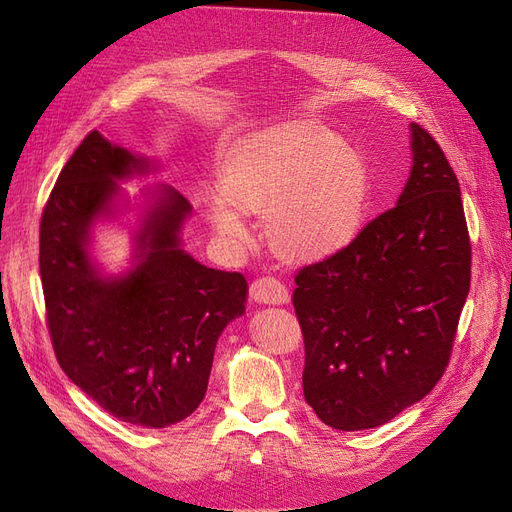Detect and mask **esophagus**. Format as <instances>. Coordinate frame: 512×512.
<instances>
[{"instance_id":"1","label":"esophagus","mask_w":512,"mask_h":512,"mask_svg":"<svg viewBox=\"0 0 512 512\" xmlns=\"http://www.w3.org/2000/svg\"><path fill=\"white\" fill-rule=\"evenodd\" d=\"M250 294L254 301L269 303V305L288 303V299H290L288 288L280 280H277V277H271V275L256 277L250 286Z\"/></svg>"}]
</instances>
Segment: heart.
Returning a JSON list of instances; mask_svg holds the SVG:
<instances>
[{
    "label": "heart",
    "instance_id": "b5f03b06",
    "mask_svg": "<svg viewBox=\"0 0 512 512\" xmlns=\"http://www.w3.org/2000/svg\"><path fill=\"white\" fill-rule=\"evenodd\" d=\"M222 196L209 220L235 247L250 239L245 213L269 218L277 250L297 260L331 256L356 237L369 194V173L352 145L316 121H288L254 134L230 153Z\"/></svg>",
    "mask_w": 512,
    "mask_h": 512
}]
</instances>
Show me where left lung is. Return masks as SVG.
Instances as JSON below:
<instances>
[{
	"instance_id": "left-lung-1",
	"label": "left lung",
	"mask_w": 512,
	"mask_h": 512,
	"mask_svg": "<svg viewBox=\"0 0 512 512\" xmlns=\"http://www.w3.org/2000/svg\"><path fill=\"white\" fill-rule=\"evenodd\" d=\"M412 173L397 205L344 250L294 275L303 395L339 431L389 423L442 378L472 275L459 181L412 123Z\"/></svg>"
}]
</instances>
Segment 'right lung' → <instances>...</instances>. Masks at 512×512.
Here are the masks:
<instances>
[{
  "label": "right lung",
  "mask_w": 512,
  "mask_h": 512,
  "mask_svg": "<svg viewBox=\"0 0 512 512\" xmlns=\"http://www.w3.org/2000/svg\"><path fill=\"white\" fill-rule=\"evenodd\" d=\"M147 164L91 130L61 168L40 220V277L57 363L119 421L162 429L205 399L213 352L245 312L241 273L209 269L179 247L192 211L173 188L136 235L138 265L102 277L87 254L89 228Z\"/></svg>",
  "instance_id": "obj_1"
}]
</instances>
